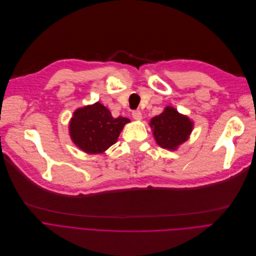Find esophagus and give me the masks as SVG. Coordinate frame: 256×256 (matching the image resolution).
<instances>
[{
    "label": "esophagus",
    "mask_w": 256,
    "mask_h": 256,
    "mask_svg": "<svg viewBox=\"0 0 256 256\" xmlns=\"http://www.w3.org/2000/svg\"><path fill=\"white\" fill-rule=\"evenodd\" d=\"M132 116L134 120H142V112L140 110H134L132 112Z\"/></svg>",
    "instance_id": "obj_1"
}]
</instances>
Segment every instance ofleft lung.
<instances>
[{"mask_svg":"<svg viewBox=\"0 0 256 256\" xmlns=\"http://www.w3.org/2000/svg\"><path fill=\"white\" fill-rule=\"evenodd\" d=\"M150 127L157 144L164 149L175 151L188 140L194 123L174 107L166 106L160 116L151 118Z\"/></svg>","mask_w":256,"mask_h":256,"instance_id":"obj_1","label":"left lung"}]
</instances>
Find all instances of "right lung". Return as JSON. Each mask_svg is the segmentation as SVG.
I'll use <instances>...</instances> for the list:
<instances>
[{"label":"right lung","instance_id":"add662e5","mask_svg":"<svg viewBox=\"0 0 256 256\" xmlns=\"http://www.w3.org/2000/svg\"><path fill=\"white\" fill-rule=\"evenodd\" d=\"M129 122L127 118H114L104 105L96 102L74 112L68 126L70 136L85 153L99 154L116 142L120 131Z\"/></svg>","mask_w":256,"mask_h":256}]
</instances>
